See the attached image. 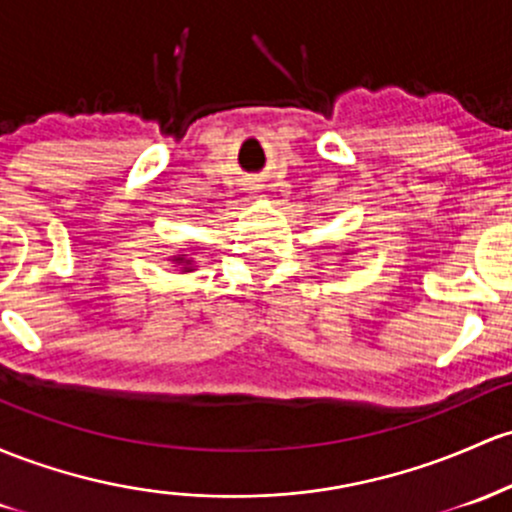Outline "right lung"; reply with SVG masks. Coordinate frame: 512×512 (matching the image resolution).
<instances>
[{
  "label": "right lung",
  "instance_id": "1",
  "mask_svg": "<svg viewBox=\"0 0 512 512\" xmlns=\"http://www.w3.org/2000/svg\"><path fill=\"white\" fill-rule=\"evenodd\" d=\"M174 262H187V265H192V260H187V257H184V255L174 257ZM184 272H189V267H184Z\"/></svg>",
  "mask_w": 512,
  "mask_h": 512
}]
</instances>
